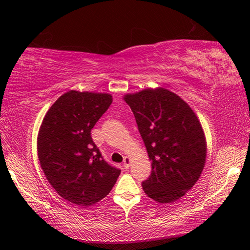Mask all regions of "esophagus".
<instances>
[{
	"instance_id": "obj_1",
	"label": "esophagus",
	"mask_w": 250,
	"mask_h": 250,
	"mask_svg": "<svg viewBox=\"0 0 250 250\" xmlns=\"http://www.w3.org/2000/svg\"><path fill=\"white\" fill-rule=\"evenodd\" d=\"M129 165H130V157L126 156V157L124 158V162H123V166H124V168H125V169H127L128 167H129Z\"/></svg>"
}]
</instances>
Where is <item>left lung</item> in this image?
I'll return each instance as SVG.
<instances>
[{
    "label": "left lung",
    "mask_w": 250,
    "mask_h": 250,
    "mask_svg": "<svg viewBox=\"0 0 250 250\" xmlns=\"http://www.w3.org/2000/svg\"><path fill=\"white\" fill-rule=\"evenodd\" d=\"M124 100L129 105L151 166L144 192L160 203L184 196L198 180L206 164L207 144L191 107L168 89L148 88Z\"/></svg>",
    "instance_id": "obj_1"
}]
</instances>
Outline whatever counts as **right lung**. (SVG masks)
Listing matches in <instances>:
<instances>
[{
	"label": "right lung",
	"mask_w": 250,
	"mask_h": 250,
	"mask_svg": "<svg viewBox=\"0 0 250 250\" xmlns=\"http://www.w3.org/2000/svg\"><path fill=\"white\" fill-rule=\"evenodd\" d=\"M112 103L108 94L70 90L46 113L37 139L41 167L65 200L90 207L106 196L121 170L104 160L90 130Z\"/></svg>",
	"instance_id": "add662e5"
}]
</instances>
